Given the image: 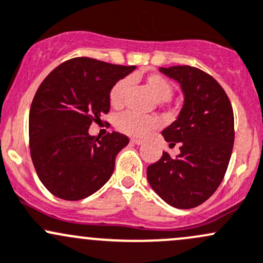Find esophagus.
<instances>
[{
    "label": "esophagus",
    "instance_id": "34e87169",
    "mask_svg": "<svg viewBox=\"0 0 263 263\" xmlns=\"http://www.w3.org/2000/svg\"><path fill=\"white\" fill-rule=\"evenodd\" d=\"M131 142L135 143V145H142L143 141L140 140V139H131Z\"/></svg>",
    "mask_w": 263,
    "mask_h": 263
}]
</instances>
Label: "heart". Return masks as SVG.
Here are the masks:
<instances>
[{
    "label": "heart",
    "mask_w": 263,
    "mask_h": 263,
    "mask_svg": "<svg viewBox=\"0 0 263 263\" xmlns=\"http://www.w3.org/2000/svg\"><path fill=\"white\" fill-rule=\"evenodd\" d=\"M145 83L157 101H167L173 95V85L161 74H148L145 78ZM128 79L123 78L112 85L108 96L110 106L115 108H120L122 106L127 89H128ZM115 124L116 128L122 134L134 137H142L156 128L159 122L156 118L151 117V116H142L132 112V110H127L116 117Z\"/></svg>",
    "instance_id": "heart-1"
}]
</instances>
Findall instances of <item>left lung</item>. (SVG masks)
I'll use <instances>...</instances> for the list:
<instances>
[{
    "label": "left lung",
    "mask_w": 263,
    "mask_h": 263,
    "mask_svg": "<svg viewBox=\"0 0 263 263\" xmlns=\"http://www.w3.org/2000/svg\"><path fill=\"white\" fill-rule=\"evenodd\" d=\"M180 83L184 106L178 120L162 131L171 148L180 154L147 167V179L171 206L190 209L214 194L222 182L234 143V117L228 96L212 76L189 65L160 68Z\"/></svg>",
    "instance_id": "left-lung-1"
}]
</instances>
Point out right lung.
I'll return each mask as SVG.
<instances>
[{
	"label": "right lung",
	"instance_id": "add662e5",
	"mask_svg": "<svg viewBox=\"0 0 263 263\" xmlns=\"http://www.w3.org/2000/svg\"><path fill=\"white\" fill-rule=\"evenodd\" d=\"M135 68L74 58L57 66L37 88L29 117L30 154L52 195L81 200L109 180L128 137L113 131L99 139L88 129L109 112L112 85Z\"/></svg>",
	"mask_w": 263,
	"mask_h": 263
}]
</instances>
